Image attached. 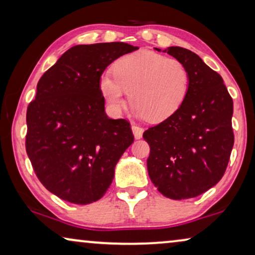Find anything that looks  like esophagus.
<instances>
[{
  "instance_id": "esophagus-1",
  "label": "esophagus",
  "mask_w": 255,
  "mask_h": 255,
  "mask_svg": "<svg viewBox=\"0 0 255 255\" xmlns=\"http://www.w3.org/2000/svg\"><path fill=\"white\" fill-rule=\"evenodd\" d=\"M132 132H133L135 139H140L142 137V133H144V128L139 125L133 124L132 125Z\"/></svg>"
}]
</instances>
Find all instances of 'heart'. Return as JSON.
<instances>
[{"instance_id": "1", "label": "heart", "mask_w": 255, "mask_h": 255, "mask_svg": "<svg viewBox=\"0 0 255 255\" xmlns=\"http://www.w3.org/2000/svg\"><path fill=\"white\" fill-rule=\"evenodd\" d=\"M114 76L103 75L100 90L115 113L125 107L128 93L138 116L161 122L182 106L189 89V73L175 58L140 51L121 58Z\"/></svg>"}]
</instances>
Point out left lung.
<instances>
[{
  "instance_id": "obj_1",
  "label": "left lung",
  "mask_w": 255,
  "mask_h": 255,
  "mask_svg": "<svg viewBox=\"0 0 255 255\" xmlns=\"http://www.w3.org/2000/svg\"><path fill=\"white\" fill-rule=\"evenodd\" d=\"M165 52L187 67L189 89L182 106L142 137L151 148L147 170L153 184L163 196L186 200L224 175L235 142L233 101L222 76L197 54L179 46Z\"/></svg>"
}]
</instances>
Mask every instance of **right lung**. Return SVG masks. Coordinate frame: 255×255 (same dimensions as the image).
Returning <instances> with one entry per match:
<instances>
[{"label":"right lung","instance_id":"add662e5","mask_svg":"<svg viewBox=\"0 0 255 255\" xmlns=\"http://www.w3.org/2000/svg\"><path fill=\"white\" fill-rule=\"evenodd\" d=\"M135 50L118 41L76 45L38 81L26 110L25 148L38 180L61 200H100L134 140L128 121L106 115L100 79L111 62Z\"/></svg>","mask_w":255,"mask_h":255}]
</instances>
